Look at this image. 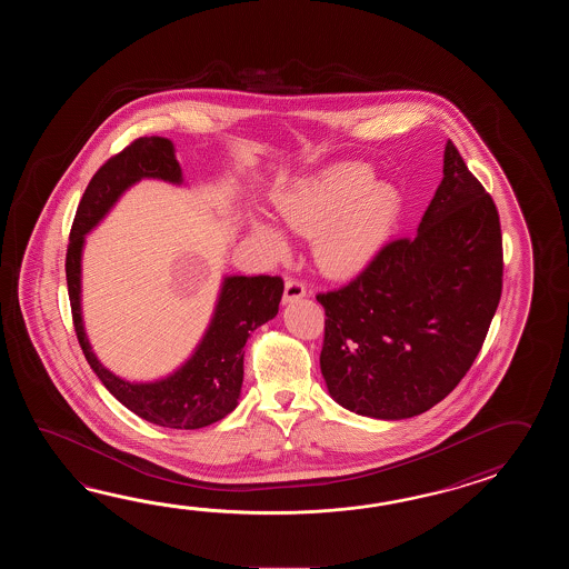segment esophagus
Masks as SVG:
<instances>
[{
	"label": "esophagus",
	"instance_id": "esophagus-1",
	"mask_svg": "<svg viewBox=\"0 0 569 569\" xmlns=\"http://www.w3.org/2000/svg\"><path fill=\"white\" fill-rule=\"evenodd\" d=\"M305 292H307V290H305V284H302V282L289 279L284 282V297H282V302L287 305V302L299 301V299L305 297Z\"/></svg>",
	"mask_w": 569,
	"mask_h": 569
}]
</instances>
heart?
I'll list each match as a JSON object with an SVG mask.
<instances>
[{"instance_id":"1","label":"heart","mask_w":569,"mask_h":569,"mask_svg":"<svg viewBox=\"0 0 569 569\" xmlns=\"http://www.w3.org/2000/svg\"><path fill=\"white\" fill-rule=\"evenodd\" d=\"M372 179L358 164H336L274 197L290 231L317 236L315 262L331 279H350L370 267L399 221V191ZM248 236L270 258L289 252L287 236L268 219H250Z\"/></svg>"}]
</instances>
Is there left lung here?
Segmentation results:
<instances>
[{
    "label": "left lung",
    "mask_w": 569,
    "mask_h": 569,
    "mask_svg": "<svg viewBox=\"0 0 569 569\" xmlns=\"http://www.w3.org/2000/svg\"><path fill=\"white\" fill-rule=\"evenodd\" d=\"M500 290L495 201L448 140L443 179L417 236L387 243L348 287L317 295L329 397L382 421L429 411L470 370Z\"/></svg>",
    "instance_id": "1"
}]
</instances>
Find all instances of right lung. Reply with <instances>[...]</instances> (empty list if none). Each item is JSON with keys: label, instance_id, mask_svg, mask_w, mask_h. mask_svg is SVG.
I'll use <instances>...</instances> for the list:
<instances>
[{"label": "right lung", "instance_id": "right-lung-1", "mask_svg": "<svg viewBox=\"0 0 569 569\" xmlns=\"http://www.w3.org/2000/svg\"><path fill=\"white\" fill-rule=\"evenodd\" d=\"M140 181L187 187L172 140L160 136L138 138L97 170L89 182L74 216L67 250V284L74 331L91 370L126 409L158 427L201 429L221 421L238 407L242 395L243 346L254 329L277 317L284 284L279 277L226 274L206 331L181 366L154 380H128L111 372L97 358L87 338L83 250L87 236Z\"/></svg>", "mask_w": 569, "mask_h": 569}]
</instances>
